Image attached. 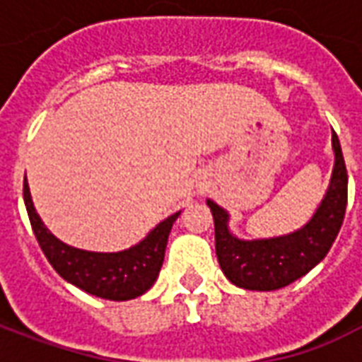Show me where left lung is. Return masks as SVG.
I'll return each mask as SVG.
<instances>
[{
	"mask_svg": "<svg viewBox=\"0 0 362 362\" xmlns=\"http://www.w3.org/2000/svg\"><path fill=\"white\" fill-rule=\"evenodd\" d=\"M335 165L332 182L318 211L296 233L267 240H238L227 227L228 215L207 199L215 223V252L223 273L236 287L275 291L318 266L332 248L347 207V168L337 134H332Z\"/></svg>",
	"mask_w": 362,
	"mask_h": 362,
	"instance_id": "8db88e82",
	"label": "left lung"
}]
</instances>
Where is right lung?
I'll use <instances>...</instances> for the list:
<instances>
[{"label":"right lung","instance_id":"obj_1","mask_svg":"<svg viewBox=\"0 0 362 362\" xmlns=\"http://www.w3.org/2000/svg\"><path fill=\"white\" fill-rule=\"evenodd\" d=\"M23 197L27 205L30 227L35 230L36 240L52 267L64 279L74 283L75 287L83 288L89 295L108 298V300H129L149 291L163 266L173 223L180 215V213H174L168 219L158 223L145 240L129 250L100 254V252L71 248L67 244L59 243L36 215L27 180L23 184Z\"/></svg>","mask_w":362,"mask_h":362}]
</instances>
